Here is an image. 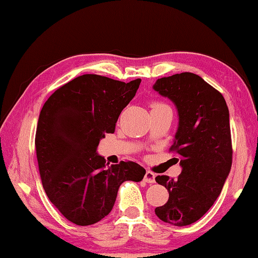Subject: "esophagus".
<instances>
[{
  "label": "esophagus",
  "instance_id": "1",
  "mask_svg": "<svg viewBox=\"0 0 258 258\" xmlns=\"http://www.w3.org/2000/svg\"><path fill=\"white\" fill-rule=\"evenodd\" d=\"M156 174L152 173L150 171H147L145 174V177H143V180H145L147 183H155L156 182Z\"/></svg>",
  "mask_w": 258,
  "mask_h": 258
}]
</instances>
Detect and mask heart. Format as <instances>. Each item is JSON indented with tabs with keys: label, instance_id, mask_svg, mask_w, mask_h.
<instances>
[{
	"label": "heart",
	"instance_id": "1",
	"mask_svg": "<svg viewBox=\"0 0 258 258\" xmlns=\"http://www.w3.org/2000/svg\"><path fill=\"white\" fill-rule=\"evenodd\" d=\"M156 104H161V103H156ZM156 104H154V106H156Z\"/></svg>",
	"mask_w": 258,
	"mask_h": 258
}]
</instances>
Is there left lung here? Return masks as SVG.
Returning a JSON list of instances; mask_svg holds the SVG:
<instances>
[{
  "instance_id": "1",
  "label": "left lung",
  "mask_w": 258,
  "mask_h": 258,
  "mask_svg": "<svg viewBox=\"0 0 258 258\" xmlns=\"http://www.w3.org/2000/svg\"><path fill=\"white\" fill-rule=\"evenodd\" d=\"M176 107L178 126L172 150L180 155L176 180L158 175L167 203L155 209L166 223L184 226L202 218L220 196L232 165L230 115L220 92L192 73L158 78L152 86Z\"/></svg>"
}]
</instances>
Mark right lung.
Returning a JSON list of instances; mask_svg holds the SVG:
<instances>
[{
  "label": "right lung",
  "instance_id": "right-lung-1",
  "mask_svg": "<svg viewBox=\"0 0 258 258\" xmlns=\"http://www.w3.org/2000/svg\"><path fill=\"white\" fill-rule=\"evenodd\" d=\"M140 83L86 74L59 87L42 108L35 146L43 187L73 223L101 221L111 212L121 183L145 176L146 169L134 161L109 166L97 152L100 140L115 132Z\"/></svg>",
  "mask_w": 258,
  "mask_h": 258
}]
</instances>
